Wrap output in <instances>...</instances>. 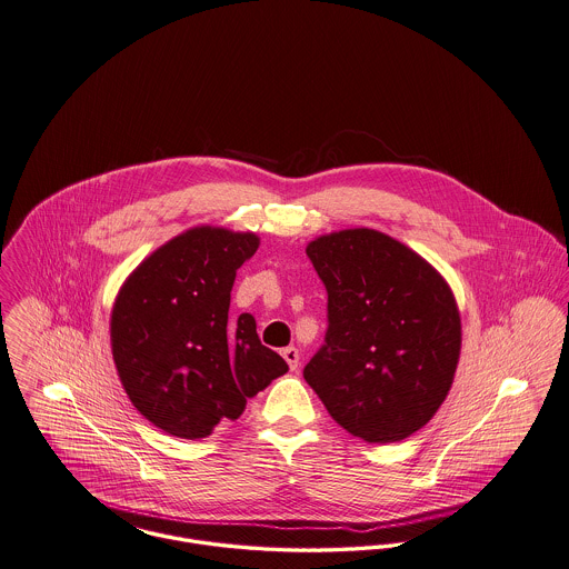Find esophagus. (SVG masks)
Segmentation results:
<instances>
[{
  "label": "esophagus",
  "instance_id": "obj_1",
  "mask_svg": "<svg viewBox=\"0 0 569 569\" xmlns=\"http://www.w3.org/2000/svg\"><path fill=\"white\" fill-rule=\"evenodd\" d=\"M282 358L287 360L291 371H298V367H300V349L298 347H284L282 349Z\"/></svg>",
  "mask_w": 569,
  "mask_h": 569
}]
</instances>
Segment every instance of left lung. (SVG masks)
<instances>
[{
    "label": "left lung",
    "instance_id": "1",
    "mask_svg": "<svg viewBox=\"0 0 569 569\" xmlns=\"http://www.w3.org/2000/svg\"><path fill=\"white\" fill-rule=\"evenodd\" d=\"M306 254L328 291V332L303 379L351 436L406 440L453 386L461 317L449 282L373 228L321 234Z\"/></svg>",
    "mask_w": 569,
    "mask_h": 569
}]
</instances>
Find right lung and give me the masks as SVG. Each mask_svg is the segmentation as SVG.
<instances>
[{"label":"right lung","mask_w":569,"mask_h":569,"mask_svg":"<svg viewBox=\"0 0 569 569\" xmlns=\"http://www.w3.org/2000/svg\"><path fill=\"white\" fill-rule=\"evenodd\" d=\"M254 232L193 227L159 246L122 282L110 317L116 371L136 410L161 431L198 440L289 371L250 312L228 326L237 269Z\"/></svg>","instance_id":"right-lung-1"}]
</instances>
